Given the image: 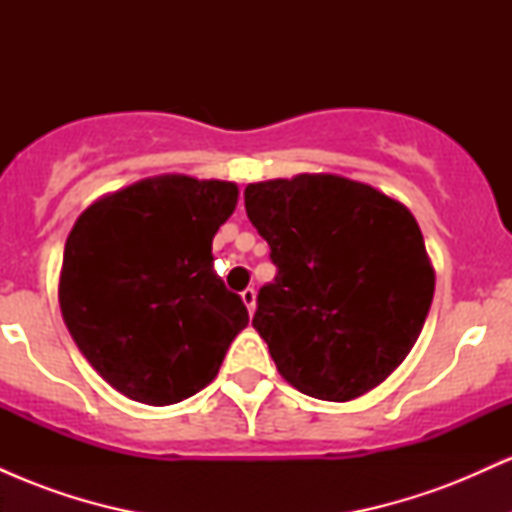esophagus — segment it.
<instances>
[{
  "label": "esophagus",
  "instance_id": "esophagus-1",
  "mask_svg": "<svg viewBox=\"0 0 512 512\" xmlns=\"http://www.w3.org/2000/svg\"><path fill=\"white\" fill-rule=\"evenodd\" d=\"M240 296H243V303L248 305V310L250 313H255V303H257V291L252 289V286H248V289H245L243 293H240Z\"/></svg>",
  "mask_w": 512,
  "mask_h": 512
}]
</instances>
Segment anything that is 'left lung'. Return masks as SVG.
Returning <instances> with one entry per match:
<instances>
[{
  "label": "left lung",
  "instance_id": "1",
  "mask_svg": "<svg viewBox=\"0 0 512 512\" xmlns=\"http://www.w3.org/2000/svg\"><path fill=\"white\" fill-rule=\"evenodd\" d=\"M245 211L276 264L252 327L281 378L327 402L378 387L419 339L436 289L411 211L332 173L252 182Z\"/></svg>",
  "mask_w": 512,
  "mask_h": 512
}]
</instances>
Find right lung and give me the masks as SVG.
Returning a JSON list of instances; mask_svg holds the SVG:
<instances>
[{"label": "right lung", "instance_id": "right-lung-1", "mask_svg": "<svg viewBox=\"0 0 512 512\" xmlns=\"http://www.w3.org/2000/svg\"><path fill=\"white\" fill-rule=\"evenodd\" d=\"M236 204V182L158 175L76 219L60 274L64 325L105 383L134 402L166 407L204 390L248 327V308L211 255Z\"/></svg>", "mask_w": 512, "mask_h": 512}]
</instances>
